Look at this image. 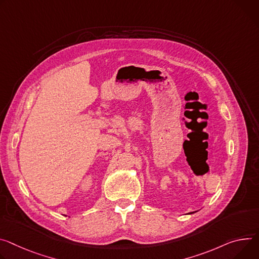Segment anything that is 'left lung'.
<instances>
[{"mask_svg":"<svg viewBox=\"0 0 259 259\" xmlns=\"http://www.w3.org/2000/svg\"><path fill=\"white\" fill-rule=\"evenodd\" d=\"M194 213V211H192V213H190V214H193Z\"/></svg>","mask_w":259,"mask_h":259,"instance_id":"1","label":"left lung"}]
</instances>
